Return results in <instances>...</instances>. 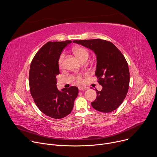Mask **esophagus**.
<instances>
[{"label": "esophagus", "mask_w": 157, "mask_h": 157, "mask_svg": "<svg viewBox=\"0 0 157 157\" xmlns=\"http://www.w3.org/2000/svg\"><path fill=\"white\" fill-rule=\"evenodd\" d=\"M78 89L79 91H85V90H86V89H87V88L84 86H79V87H78Z\"/></svg>", "instance_id": "esophagus-1"}]
</instances>
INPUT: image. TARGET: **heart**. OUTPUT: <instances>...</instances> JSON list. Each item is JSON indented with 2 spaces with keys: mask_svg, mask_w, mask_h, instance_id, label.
<instances>
[{
  "mask_svg": "<svg viewBox=\"0 0 157 157\" xmlns=\"http://www.w3.org/2000/svg\"><path fill=\"white\" fill-rule=\"evenodd\" d=\"M75 55L79 58V59L81 62L84 61H87L89 56V53L88 50L82 47H76L73 48V50ZM64 55L62 53L58 60V64L59 68H62L63 66V62H64ZM75 79L76 80V82H81L82 80V75L81 74H77L74 76Z\"/></svg>",
  "mask_w": 157,
  "mask_h": 157,
  "instance_id": "obj_1",
  "label": "heart"
}]
</instances>
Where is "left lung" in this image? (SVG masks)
Wrapping results in <instances>:
<instances>
[{"mask_svg": "<svg viewBox=\"0 0 157 157\" xmlns=\"http://www.w3.org/2000/svg\"><path fill=\"white\" fill-rule=\"evenodd\" d=\"M94 52L97 56L96 76L102 86L93 107L101 113H110L117 109L127 94L130 73L127 62L121 52L109 41L101 39L75 40Z\"/></svg>", "mask_w": 157, "mask_h": 157, "instance_id": "left-lung-1", "label": "left lung"}]
</instances>
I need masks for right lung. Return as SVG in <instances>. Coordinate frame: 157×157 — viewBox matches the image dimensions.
<instances>
[{"label": "right lung", "mask_w": 157, "mask_h": 157, "mask_svg": "<svg viewBox=\"0 0 157 157\" xmlns=\"http://www.w3.org/2000/svg\"><path fill=\"white\" fill-rule=\"evenodd\" d=\"M71 42L48 41L33 57L29 71L31 95L41 112L53 119H62L71 113L78 94V88L71 86L62 91L56 87L59 75L58 60L63 50Z\"/></svg>", "instance_id": "obj_1"}]
</instances>
